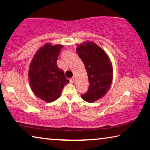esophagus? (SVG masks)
<instances>
[{
	"instance_id": "obj_1",
	"label": "esophagus",
	"mask_w": 150,
	"mask_h": 150,
	"mask_svg": "<svg viewBox=\"0 0 150 150\" xmlns=\"http://www.w3.org/2000/svg\"><path fill=\"white\" fill-rule=\"evenodd\" d=\"M74 81H75L74 78H71L70 79H69V81H70V83H73V82H74Z\"/></svg>"
}]
</instances>
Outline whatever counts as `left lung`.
<instances>
[{"label": "left lung", "instance_id": "8db88e82", "mask_svg": "<svg viewBox=\"0 0 150 150\" xmlns=\"http://www.w3.org/2000/svg\"><path fill=\"white\" fill-rule=\"evenodd\" d=\"M77 53L85 66L88 89L81 98L93 103L105 96L110 88L113 77L112 65L107 54L93 42H85L77 47Z\"/></svg>", "mask_w": 150, "mask_h": 150}]
</instances>
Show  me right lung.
Masks as SVG:
<instances>
[{"instance_id":"add662e5","label":"right lung","mask_w":150,"mask_h":150,"mask_svg":"<svg viewBox=\"0 0 150 150\" xmlns=\"http://www.w3.org/2000/svg\"><path fill=\"white\" fill-rule=\"evenodd\" d=\"M62 45L45 44L34 55L30 65L28 79L32 92L45 102L59 97L64 86L69 82L57 65Z\"/></svg>"}]
</instances>
